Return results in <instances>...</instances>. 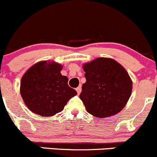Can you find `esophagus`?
Segmentation results:
<instances>
[{
    "label": "esophagus",
    "instance_id": "34e87169",
    "mask_svg": "<svg viewBox=\"0 0 157 157\" xmlns=\"http://www.w3.org/2000/svg\"><path fill=\"white\" fill-rule=\"evenodd\" d=\"M76 90H77V93H78V94H80V92H81V86H78V87L76 89Z\"/></svg>",
    "mask_w": 157,
    "mask_h": 157
}]
</instances>
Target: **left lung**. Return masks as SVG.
Masks as SVG:
<instances>
[{"label": "left lung", "instance_id": "8db88e82", "mask_svg": "<svg viewBox=\"0 0 157 157\" xmlns=\"http://www.w3.org/2000/svg\"><path fill=\"white\" fill-rule=\"evenodd\" d=\"M86 83L80 98L90 114L106 118L125 106L132 91V81L126 70L115 60L96 58L85 64Z\"/></svg>", "mask_w": 157, "mask_h": 157}]
</instances>
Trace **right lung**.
<instances>
[{
	"mask_svg": "<svg viewBox=\"0 0 157 157\" xmlns=\"http://www.w3.org/2000/svg\"><path fill=\"white\" fill-rule=\"evenodd\" d=\"M62 67L55 62L41 61L25 73L20 93L25 104L34 113L52 116L61 112L77 91L67 84L68 78L61 74Z\"/></svg>",
	"mask_w": 157,
	"mask_h": 157,
	"instance_id": "right-lung-1",
	"label": "right lung"
}]
</instances>
